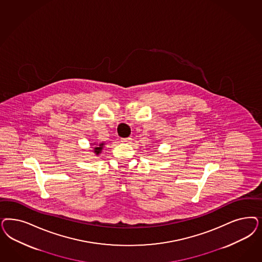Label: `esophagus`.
<instances>
[{"mask_svg":"<svg viewBox=\"0 0 262 262\" xmlns=\"http://www.w3.org/2000/svg\"><path fill=\"white\" fill-rule=\"evenodd\" d=\"M131 140H132L131 138H122V139H120V142L123 144H129L131 142Z\"/></svg>","mask_w":262,"mask_h":262,"instance_id":"esophagus-1","label":"esophagus"}]
</instances>
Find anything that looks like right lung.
I'll return each mask as SVG.
<instances>
[{"instance_id":"add662e5","label":"right lung","mask_w":262,"mask_h":262,"mask_svg":"<svg viewBox=\"0 0 262 262\" xmlns=\"http://www.w3.org/2000/svg\"><path fill=\"white\" fill-rule=\"evenodd\" d=\"M97 146H95L94 148H93V153L95 154V155H98L99 153H101L102 149H103V145H104V143H102V144H96Z\"/></svg>"}]
</instances>
